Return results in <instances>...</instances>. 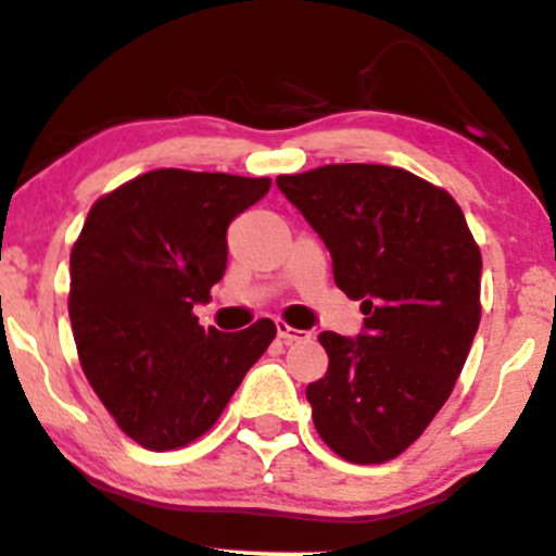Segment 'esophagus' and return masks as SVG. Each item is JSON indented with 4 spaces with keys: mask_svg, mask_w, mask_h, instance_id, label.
<instances>
[{
    "mask_svg": "<svg viewBox=\"0 0 556 556\" xmlns=\"http://www.w3.org/2000/svg\"><path fill=\"white\" fill-rule=\"evenodd\" d=\"M277 334L285 340V343H301V340L308 338V334L303 332V329L290 327L288 321H277Z\"/></svg>",
    "mask_w": 556,
    "mask_h": 556,
    "instance_id": "34e87169",
    "label": "esophagus"
}]
</instances>
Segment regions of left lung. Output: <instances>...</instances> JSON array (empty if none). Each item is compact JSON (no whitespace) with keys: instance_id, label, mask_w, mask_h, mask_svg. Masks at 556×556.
<instances>
[{"instance_id":"8db88e82","label":"left lung","mask_w":556,"mask_h":556,"mask_svg":"<svg viewBox=\"0 0 556 556\" xmlns=\"http://www.w3.org/2000/svg\"><path fill=\"white\" fill-rule=\"evenodd\" d=\"M362 301L364 334L321 332L327 375L306 399L340 459L382 465L446 404L480 325V248L446 189L412 170L332 163L277 176Z\"/></svg>"}]
</instances>
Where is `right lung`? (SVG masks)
<instances>
[{
    "instance_id": "right-lung-1",
    "label": "right lung",
    "mask_w": 556,
    "mask_h": 556,
    "mask_svg": "<svg viewBox=\"0 0 556 556\" xmlns=\"http://www.w3.org/2000/svg\"><path fill=\"white\" fill-rule=\"evenodd\" d=\"M268 176L157 168L89 208L71 250L68 314L78 362L115 425L150 451H174L216 425L277 327H200L227 271V227Z\"/></svg>"
}]
</instances>
